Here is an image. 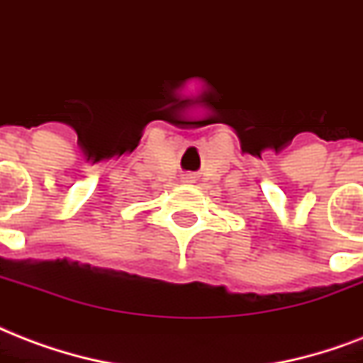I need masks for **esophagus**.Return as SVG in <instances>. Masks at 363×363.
<instances>
[{"label":"esophagus","mask_w":363,"mask_h":363,"mask_svg":"<svg viewBox=\"0 0 363 363\" xmlns=\"http://www.w3.org/2000/svg\"><path fill=\"white\" fill-rule=\"evenodd\" d=\"M187 182H193V179H189V178H187Z\"/></svg>","instance_id":"esophagus-1"}]
</instances>
